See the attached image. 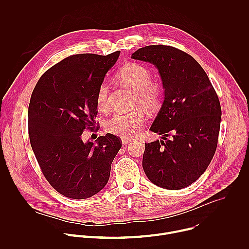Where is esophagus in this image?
Returning a JSON list of instances; mask_svg holds the SVG:
<instances>
[{
	"label": "esophagus",
	"instance_id": "esophagus-1",
	"mask_svg": "<svg viewBox=\"0 0 249 249\" xmlns=\"http://www.w3.org/2000/svg\"><path fill=\"white\" fill-rule=\"evenodd\" d=\"M132 140L131 139H126V138H122V144L123 145H127V144H129L130 142H131Z\"/></svg>",
	"mask_w": 249,
	"mask_h": 249
}]
</instances>
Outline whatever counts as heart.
<instances>
[{
  "instance_id": "b5f03b06",
  "label": "heart",
  "mask_w": 249,
  "mask_h": 249,
  "mask_svg": "<svg viewBox=\"0 0 249 249\" xmlns=\"http://www.w3.org/2000/svg\"><path fill=\"white\" fill-rule=\"evenodd\" d=\"M117 79L123 86L135 92L134 106H142L146 109L157 107L162 92V87L159 82L152 80L150 70L138 63L124 65L117 74ZM109 85L103 82L96 91L97 107L108 110L110 107ZM144 114L141 110L126 113H116L106 121L105 128L109 133L130 139L134 137L144 124Z\"/></svg>"
}]
</instances>
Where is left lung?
Segmentation results:
<instances>
[{
	"label": "left lung",
	"mask_w": 249,
	"mask_h": 249,
	"mask_svg": "<svg viewBox=\"0 0 249 249\" xmlns=\"http://www.w3.org/2000/svg\"><path fill=\"white\" fill-rule=\"evenodd\" d=\"M131 58L153 64L164 89L150 128L162 140L145 143L144 171L157 186L185 188L205 172L215 155L222 115L218 95L200 64L179 49L151 45Z\"/></svg>",
	"instance_id": "left-lung-1"
}]
</instances>
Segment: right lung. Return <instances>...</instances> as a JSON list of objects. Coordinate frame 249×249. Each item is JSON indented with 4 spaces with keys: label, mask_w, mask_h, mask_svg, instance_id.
<instances>
[{
    "label": "right lung",
    "mask_w": 249,
    "mask_h": 249,
    "mask_svg": "<svg viewBox=\"0 0 249 249\" xmlns=\"http://www.w3.org/2000/svg\"><path fill=\"white\" fill-rule=\"evenodd\" d=\"M119 55L67 57L46 71L32 91L30 145L47 181L68 198L87 199L102 190L122 146L109 133L95 144L82 139L84 130L95 124L97 89Z\"/></svg>",
    "instance_id": "obj_1"
}]
</instances>
